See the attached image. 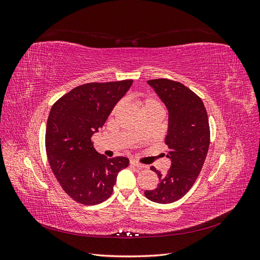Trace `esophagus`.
I'll return each mask as SVG.
<instances>
[{"instance_id": "1", "label": "esophagus", "mask_w": 260, "mask_h": 260, "mask_svg": "<svg viewBox=\"0 0 260 260\" xmlns=\"http://www.w3.org/2000/svg\"><path fill=\"white\" fill-rule=\"evenodd\" d=\"M130 165L131 166H133V167H137V168H145V166L143 164H141V162H138V161H136V160H131L130 161Z\"/></svg>"}]
</instances>
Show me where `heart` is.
Listing matches in <instances>:
<instances>
[{
    "instance_id": "heart-1",
    "label": "heart",
    "mask_w": 260,
    "mask_h": 260,
    "mask_svg": "<svg viewBox=\"0 0 260 260\" xmlns=\"http://www.w3.org/2000/svg\"><path fill=\"white\" fill-rule=\"evenodd\" d=\"M119 106V105H118ZM118 106L115 108V111L118 108ZM154 106H159V104L157 103V102L155 100H152V99H146L144 102H143V105H142V108H147V107H154Z\"/></svg>"
}]
</instances>
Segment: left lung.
<instances>
[{
	"instance_id": "1",
	"label": "left lung",
	"mask_w": 260,
	"mask_h": 260,
	"mask_svg": "<svg viewBox=\"0 0 260 260\" xmlns=\"http://www.w3.org/2000/svg\"><path fill=\"white\" fill-rule=\"evenodd\" d=\"M147 83L168 109V131L165 143L171 167L158 176L159 183L154 190L144 192L149 201L169 204L188 192L205 162L210 143V130L206 108L199 95L184 84L169 79H153Z\"/></svg>"
}]
</instances>
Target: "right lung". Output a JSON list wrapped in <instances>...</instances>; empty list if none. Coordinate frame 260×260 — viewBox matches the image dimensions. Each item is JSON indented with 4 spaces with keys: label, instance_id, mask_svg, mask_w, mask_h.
Wrapping results in <instances>:
<instances>
[{
    "label": "right lung",
    "instance_id": "obj_1",
    "mask_svg": "<svg viewBox=\"0 0 260 260\" xmlns=\"http://www.w3.org/2000/svg\"><path fill=\"white\" fill-rule=\"evenodd\" d=\"M133 80L85 83L55 102L48 118L45 149L51 169L68 196L82 205H96L114 191L127 157L107 158L93 147L92 136Z\"/></svg>",
    "mask_w": 260,
    "mask_h": 260
}]
</instances>
